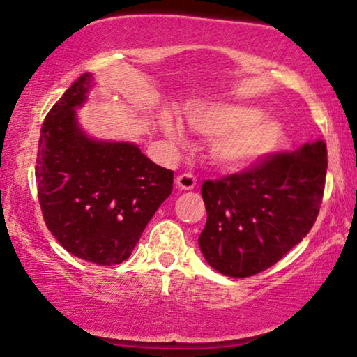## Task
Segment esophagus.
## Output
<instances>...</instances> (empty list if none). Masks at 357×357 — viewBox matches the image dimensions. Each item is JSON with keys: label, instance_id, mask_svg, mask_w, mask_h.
I'll list each match as a JSON object with an SVG mask.
<instances>
[{"label": "esophagus", "instance_id": "1", "mask_svg": "<svg viewBox=\"0 0 357 357\" xmlns=\"http://www.w3.org/2000/svg\"><path fill=\"white\" fill-rule=\"evenodd\" d=\"M174 183H176V188H178V190L190 191L196 186V178L190 173H184V174H179L178 178H176Z\"/></svg>", "mask_w": 357, "mask_h": 357}]
</instances>
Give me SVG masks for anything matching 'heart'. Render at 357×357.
<instances>
[{
	"mask_svg": "<svg viewBox=\"0 0 357 357\" xmlns=\"http://www.w3.org/2000/svg\"><path fill=\"white\" fill-rule=\"evenodd\" d=\"M190 127L204 137H215L210 146L211 161L225 171H247L270 158L284 144L287 130L278 119L264 116L258 107L235 102H218L192 110ZM161 130L171 141H183L178 121L165 116Z\"/></svg>",
	"mask_w": 357,
	"mask_h": 357,
	"instance_id": "1",
	"label": "heart"
}]
</instances>
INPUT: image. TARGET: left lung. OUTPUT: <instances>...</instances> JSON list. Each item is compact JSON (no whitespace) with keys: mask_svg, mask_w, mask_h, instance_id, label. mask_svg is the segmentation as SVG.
I'll use <instances>...</instances> for the list:
<instances>
[{"mask_svg":"<svg viewBox=\"0 0 357 357\" xmlns=\"http://www.w3.org/2000/svg\"><path fill=\"white\" fill-rule=\"evenodd\" d=\"M326 171V142L317 139L245 173L204 181L208 218L198 243L208 265L243 278L277 264L312 228Z\"/></svg>","mask_w":357,"mask_h":357,"instance_id":"1","label":"left lung"}]
</instances>
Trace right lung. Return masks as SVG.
I'll use <instances>...</instances> for the list:
<instances>
[{"label":"right lung","instance_id":"1","mask_svg":"<svg viewBox=\"0 0 357 357\" xmlns=\"http://www.w3.org/2000/svg\"><path fill=\"white\" fill-rule=\"evenodd\" d=\"M93 84L92 73H84L48 112L35 176L52 235L72 255L107 267L130 257L173 191V171L154 165L134 142L85 132L77 110Z\"/></svg>","mask_w":357,"mask_h":357}]
</instances>
